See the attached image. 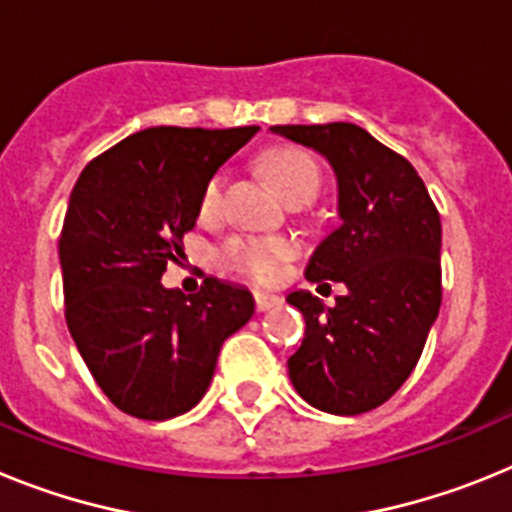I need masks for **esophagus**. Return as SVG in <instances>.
Returning a JSON list of instances; mask_svg holds the SVG:
<instances>
[{"instance_id":"esophagus-1","label":"esophagus","mask_w":512,"mask_h":512,"mask_svg":"<svg viewBox=\"0 0 512 512\" xmlns=\"http://www.w3.org/2000/svg\"><path fill=\"white\" fill-rule=\"evenodd\" d=\"M253 302H256V310L266 312V310H271V307L282 305V297L271 295V292H261V289H256V292H253Z\"/></svg>"}]
</instances>
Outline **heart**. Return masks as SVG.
Wrapping results in <instances>:
<instances>
[{"instance_id":"obj_1","label":"heart","mask_w":512,"mask_h":512,"mask_svg":"<svg viewBox=\"0 0 512 512\" xmlns=\"http://www.w3.org/2000/svg\"><path fill=\"white\" fill-rule=\"evenodd\" d=\"M264 171L269 182L274 184L284 200L292 197H307L318 192L320 169L310 153L300 148H277L266 153ZM225 192V171H215L205 182L200 192V215L215 217L223 207ZM297 253V243L284 235H248L235 233L228 235L220 248H217V261L220 266L233 274L253 279V282L269 284L282 277V269Z\"/></svg>"}]
</instances>
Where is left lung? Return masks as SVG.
Here are the masks:
<instances>
[{"instance_id":"left-lung-1","label":"left lung","mask_w":512,"mask_h":512,"mask_svg":"<svg viewBox=\"0 0 512 512\" xmlns=\"http://www.w3.org/2000/svg\"><path fill=\"white\" fill-rule=\"evenodd\" d=\"M271 130L323 153L336 171L341 225L315 248L305 277L348 289L333 307L305 289L287 297L307 325L289 379L312 408L369 413L413 374L438 318L441 217L408 158L354 122Z\"/></svg>"}]
</instances>
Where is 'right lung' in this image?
Masks as SVG:
<instances>
[{"label":"right lung","instance_id":"obj_1","mask_svg":"<svg viewBox=\"0 0 512 512\" xmlns=\"http://www.w3.org/2000/svg\"><path fill=\"white\" fill-rule=\"evenodd\" d=\"M256 130H140L76 179L58 241L66 323L99 390L133 418L192 410L225 338L251 320L248 289L207 277L182 295L161 277L184 253L205 182Z\"/></svg>","mask_w":512,"mask_h":512}]
</instances>
